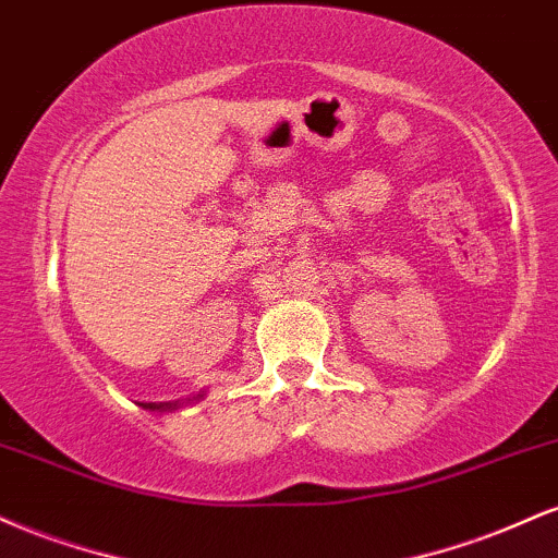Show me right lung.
<instances>
[{
  "instance_id": "add662e5",
  "label": "right lung",
  "mask_w": 558,
  "mask_h": 558,
  "mask_svg": "<svg viewBox=\"0 0 558 558\" xmlns=\"http://www.w3.org/2000/svg\"><path fill=\"white\" fill-rule=\"evenodd\" d=\"M206 397V391H198L195 397H187V399H174V402H143L141 408L148 410V412H172V410H180L182 404H190V402H201V399Z\"/></svg>"
}]
</instances>
